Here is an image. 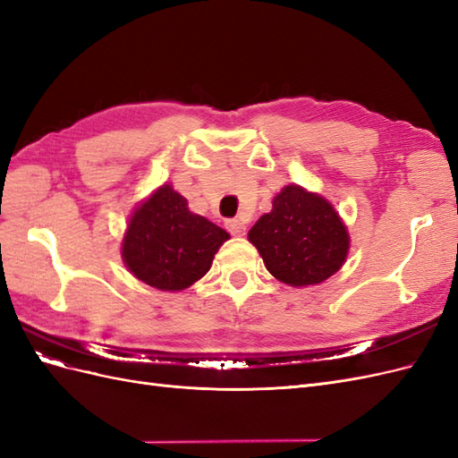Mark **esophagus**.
I'll return each mask as SVG.
<instances>
[{"label":"esophagus","instance_id":"34e87169","mask_svg":"<svg viewBox=\"0 0 458 458\" xmlns=\"http://www.w3.org/2000/svg\"><path fill=\"white\" fill-rule=\"evenodd\" d=\"M225 227H227V231L231 233V234H234V237H241V234H244V231H246V224L242 219H227L225 221Z\"/></svg>","mask_w":458,"mask_h":458}]
</instances>
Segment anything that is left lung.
I'll list each match as a JSON object with an SVG mask.
<instances>
[{
	"label": "left lung",
	"mask_w": 458,
	"mask_h": 458,
	"mask_svg": "<svg viewBox=\"0 0 458 458\" xmlns=\"http://www.w3.org/2000/svg\"><path fill=\"white\" fill-rule=\"evenodd\" d=\"M267 271L284 284L327 281L350 250V234L327 199L300 185H286L248 233Z\"/></svg>",
	"instance_id": "left-lung-1"
}]
</instances>
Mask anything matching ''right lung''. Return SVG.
Here are the masks:
<instances>
[{"label":"right lung","mask_w":458,"mask_h":458,"mask_svg":"<svg viewBox=\"0 0 458 458\" xmlns=\"http://www.w3.org/2000/svg\"><path fill=\"white\" fill-rule=\"evenodd\" d=\"M229 233L189 210L187 199L164 183L135 208L122 241V259L145 284L179 293L210 271Z\"/></svg>","instance_id":"1"}]
</instances>
